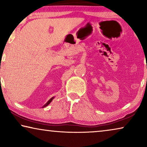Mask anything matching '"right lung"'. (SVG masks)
Here are the masks:
<instances>
[{
    "label": "right lung",
    "instance_id": "1",
    "mask_svg": "<svg viewBox=\"0 0 147 147\" xmlns=\"http://www.w3.org/2000/svg\"><path fill=\"white\" fill-rule=\"evenodd\" d=\"M53 98H51V99H50V100H49V101H48V102H47V103H46V104H45V105H44V106H43V108H44V107H46V106H48V105H49V104L50 103H51V102L52 101V100H53Z\"/></svg>",
    "mask_w": 147,
    "mask_h": 147
}]
</instances>
